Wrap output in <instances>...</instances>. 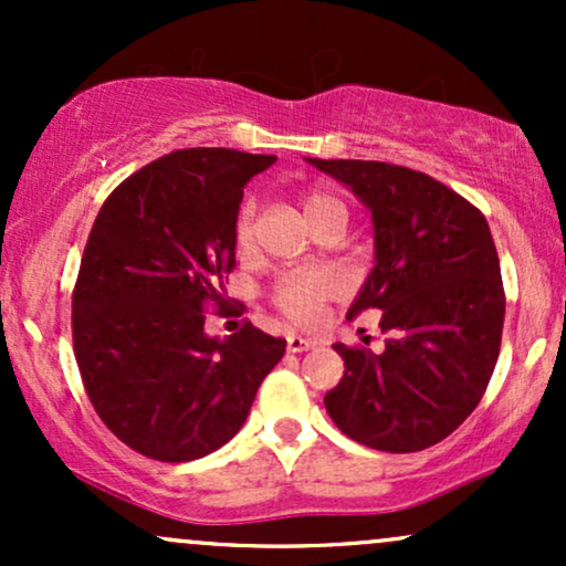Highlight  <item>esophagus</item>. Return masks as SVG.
<instances>
[{
    "instance_id": "1",
    "label": "esophagus",
    "mask_w": 566,
    "mask_h": 566,
    "mask_svg": "<svg viewBox=\"0 0 566 566\" xmlns=\"http://www.w3.org/2000/svg\"><path fill=\"white\" fill-rule=\"evenodd\" d=\"M316 343L311 340V337H303V335H290L287 337V348L292 350V354H303V350L314 348Z\"/></svg>"
}]
</instances>
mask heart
Returning a JSON list of instances; mask_svg holds the SVG:
<instances>
[{
    "mask_svg": "<svg viewBox=\"0 0 566 566\" xmlns=\"http://www.w3.org/2000/svg\"><path fill=\"white\" fill-rule=\"evenodd\" d=\"M343 207L340 199H335L333 193L324 191H311L303 199V210L308 220L319 218L322 212ZM346 210V207H343ZM252 242V205L247 201L237 218V244L247 247ZM329 292H333V279L324 271H292V274L282 276L274 287V301L282 308L284 316H290L297 324H311L319 319L322 303L327 301Z\"/></svg>",
    "mask_w": 566,
    "mask_h": 566,
    "instance_id": "1",
    "label": "heart"
}]
</instances>
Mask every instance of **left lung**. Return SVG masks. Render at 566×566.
<instances>
[{
	"label": "left lung",
	"instance_id": "8db88e82",
	"mask_svg": "<svg viewBox=\"0 0 566 566\" xmlns=\"http://www.w3.org/2000/svg\"><path fill=\"white\" fill-rule=\"evenodd\" d=\"M369 210L375 265L348 316L382 311L378 354L335 350L346 373L324 396L346 437L380 452L437 444L476 409L492 378L505 295L490 226L431 175L361 159H308Z\"/></svg>",
	"mask_w": 566,
	"mask_h": 566
}]
</instances>
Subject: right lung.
Listing matches in <instances>:
<instances>
[{
	"label": "right lung",
	"mask_w": 566,
	"mask_h": 566,
	"mask_svg": "<svg viewBox=\"0 0 566 566\" xmlns=\"http://www.w3.org/2000/svg\"><path fill=\"white\" fill-rule=\"evenodd\" d=\"M276 157L172 151L103 201L74 290V354L95 412L135 452L186 463L237 437L287 340L250 322L205 333L226 303L244 186Z\"/></svg>",
	"instance_id": "right-lung-1"
}]
</instances>
